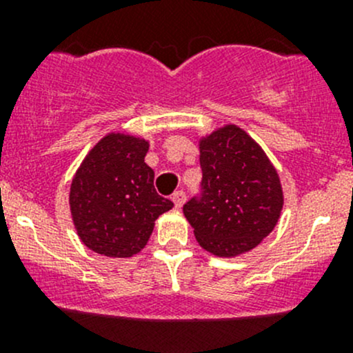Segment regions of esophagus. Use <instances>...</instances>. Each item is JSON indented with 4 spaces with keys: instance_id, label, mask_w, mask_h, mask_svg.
Segmentation results:
<instances>
[{
    "instance_id": "obj_1",
    "label": "esophagus",
    "mask_w": 353,
    "mask_h": 353,
    "mask_svg": "<svg viewBox=\"0 0 353 353\" xmlns=\"http://www.w3.org/2000/svg\"><path fill=\"white\" fill-rule=\"evenodd\" d=\"M172 201L174 205H176V208H181V206L184 205V201H186V193H184L183 190L176 191V193L172 194Z\"/></svg>"
}]
</instances>
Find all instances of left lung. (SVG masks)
Wrapping results in <instances>:
<instances>
[{
  "label": "left lung",
  "mask_w": 353,
  "mask_h": 353,
  "mask_svg": "<svg viewBox=\"0 0 353 353\" xmlns=\"http://www.w3.org/2000/svg\"><path fill=\"white\" fill-rule=\"evenodd\" d=\"M201 183L183 212L196 241L216 256L256 248L279 222L282 186L265 152L241 128L216 130L199 143Z\"/></svg>",
  "instance_id": "1"
}]
</instances>
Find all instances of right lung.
I'll list each match as a JSON object with an SVG mask.
<instances>
[{
	"label": "right lung",
	"mask_w": 353,
	"mask_h": 353,
	"mask_svg": "<svg viewBox=\"0 0 353 353\" xmlns=\"http://www.w3.org/2000/svg\"><path fill=\"white\" fill-rule=\"evenodd\" d=\"M148 143L108 134L74 174L70 206L81 243L109 258H130L145 248L159 215L174 206L155 191L145 163Z\"/></svg>",
	"instance_id": "add662e5"
}]
</instances>
